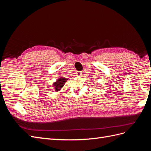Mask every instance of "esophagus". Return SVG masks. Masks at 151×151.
Masks as SVG:
<instances>
[{"instance_id": "esophagus-1", "label": "esophagus", "mask_w": 151, "mask_h": 151, "mask_svg": "<svg viewBox=\"0 0 151 151\" xmlns=\"http://www.w3.org/2000/svg\"><path fill=\"white\" fill-rule=\"evenodd\" d=\"M82 72H77V73H76V75H77V76H81L82 74Z\"/></svg>"}]
</instances>
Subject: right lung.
Returning a JSON list of instances; mask_svg holds the SVG:
<instances>
[{"label":"right lung","instance_id":"add662e5","mask_svg":"<svg viewBox=\"0 0 151 151\" xmlns=\"http://www.w3.org/2000/svg\"><path fill=\"white\" fill-rule=\"evenodd\" d=\"M67 80L68 79L64 78V77H60V78H58L57 81L56 82H55L52 84L55 91L56 92H58V91H60L63 88V86H64Z\"/></svg>","mask_w":151,"mask_h":151}]
</instances>
